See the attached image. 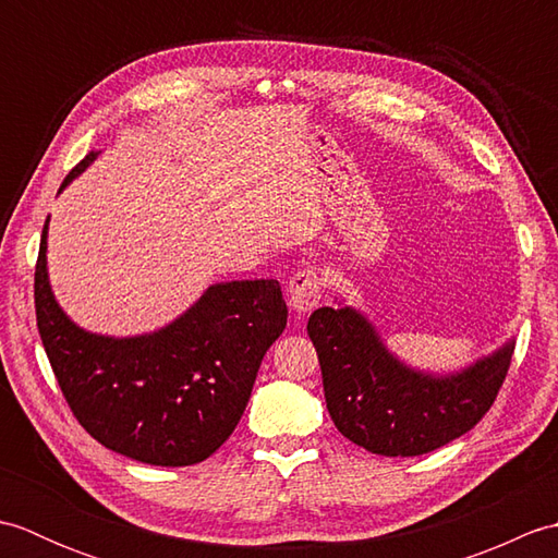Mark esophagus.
Segmentation results:
<instances>
[{
	"mask_svg": "<svg viewBox=\"0 0 558 558\" xmlns=\"http://www.w3.org/2000/svg\"><path fill=\"white\" fill-rule=\"evenodd\" d=\"M324 294V278L318 270H298L290 280V290H288V302L294 312H312L322 302Z\"/></svg>",
	"mask_w": 558,
	"mask_h": 558,
	"instance_id": "1",
	"label": "esophagus"
}]
</instances>
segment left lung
Segmentation results:
<instances>
[{
    "label": "left lung",
    "instance_id": "left-lung-1",
    "mask_svg": "<svg viewBox=\"0 0 558 558\" xmlns=\"http://www.w3.org/2000/svg\"><path fill=\"white\" fill-rule=\"evenodd\" d=\"M330 420L376 456L410 458L470 432L494 405L515 342L453 374L412 369L390 352L374 324L352 306H322L306 324Z\"/></svg>",
    "mask_w": 558,
    "mask_h": 558
}]
</instances>
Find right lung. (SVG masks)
Segmentation results:
<instances>
[{
	"mask_svg": "<svg viewBox=\"0 0 558 558\" xmlns=\"http://www.w3.org/2000/svg\"><path fill=\"white\" fill-rule=\"evenodd\" d=\"M96 158L90 150L59 192ZM47 222L35 264V316L78 424L105 448L146 465L184 468L216 453L242 417L260 360L288 326L280 282H216L160 330L98 336L54 300Z\"/></svg>",
	"mask_w": 558,
	"mask_h": 558,
	"instance_id": "obj_1",
	"label": "right lung"
}]
</instances>
